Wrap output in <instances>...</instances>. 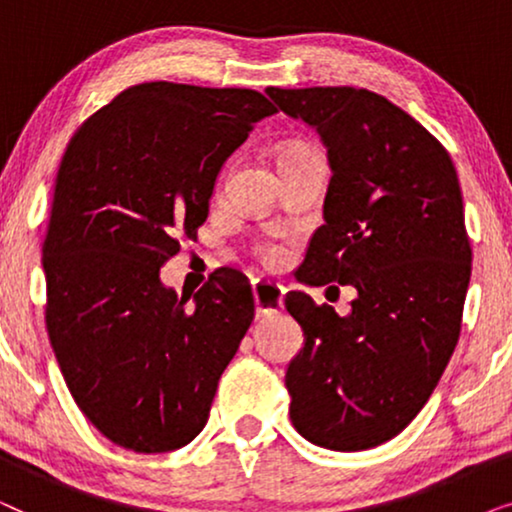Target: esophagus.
<instances>
[{"mask_svg": "<svg viewBox=\"0 0 512 512\" xmlns=\"http://www.w3.org/2000/svg\"><path fill=\"white\" fill-rule=\"evenodd\" d=\"M251 291H254L258 317H265V314L282 310L284 293H286L282 284H270L265 282V279H254V282H251Z\"/></svg>", "mask_w": 512, "mask_h": 512, "instance_id": "34e87169", "label": "esophagus"}]
</instances>
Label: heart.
Here are the masks:
<instances>
[{"mask_svg":"<svg viewBox=\"0 0 512 512\" xmlns=\"http://www.w3.org/2000/svg\"><path fill=\"white\" fill-rule=\"evenodd\" d=\"M293 151H307V149H291V151H286V153H293ZM261 256H263V261L268 263V265H277V263H282L284 251L279 249V247H272V244H265V247H261Z\"/></svg>","mask_w":512,"mask_h":512,"instance_id":"b5f03b06","label":"heart"}]
</instances>
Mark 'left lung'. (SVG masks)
<instances>
[{
  "instance_id": "obj_1",
  "label": "left lung",
  "mask_w": 512,
  "mask_h": 512,
  "mask_svg": "<svg viewBox=\"0 0 512 512\" xmlns=\"http://www.w3.org/2000/svg\"><path fill=\"white\" fill-rule=\"evenodd\" d=\"M265 93L319 132L333 170L298 279L359 293L347 317L286 293L305 335L284 377L291 422L319 447L370 450L417 417L457 347L471 279L457 170L424 125L366 88Z\"/></svg>"
}]
</instances>
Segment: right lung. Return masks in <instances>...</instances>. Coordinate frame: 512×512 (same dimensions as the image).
<instances>
[{"label": "right lung", "instance_id": "add662e5", "mask_svg": "<svg viewBox=\"0 0 512 512\" xmlns=\"http://www.w3.org/2000/svg\"><path fill=\"white\" fill-rule=\"evenodd\" d=\"M272 114L249 88L149 81L69 139L41 249L46 328L76 405L125 450L191 443L254 321L242 272H212L188 307L160 265L207 221L221 165Z\"/></svg>", "mask_w": 512, "mask_h": 512}]
</instances>
